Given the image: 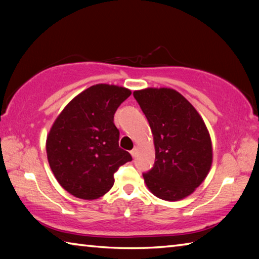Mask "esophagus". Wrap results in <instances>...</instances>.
I'll return each instance as SVG.
<instances>
[{
  "label": "esophagus",
  "mask_w": 259,
  "mask_h": 259,
  "mask_svg": "<svg viewBox=\"0 0 259 259\" xmlns=\"http://www.w3.org/2000/svg\"><path fill=\"white\" fill-rule=\"evenodd\" d=\"M130 154H131V156H133V157H136V155H137V148L134 147V150L130 152Z\"/></svg>",
  "instance_id": "1"
}]
</instances>
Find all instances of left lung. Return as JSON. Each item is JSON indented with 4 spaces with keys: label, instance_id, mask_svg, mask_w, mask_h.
Returning a JSON list of instances; mask_svg holds the SVG:
<instances>
[{
    "label": "left lung",
    "instance_id": "obj_1",
    "mask_svg": "<svg viewBox=\"0 0 259 259\" xmlns=\"http://www.w3.org/2000/svg\"><path fill=\"white\" fill-rule=\"evenodd\" d=\"M134 97L154 139V165L143 174L146 186L162 200L186 198L211 168L212 145L204 121L184 96L170 88L137 90Z\"/></svg>",
    "mask_w": 259,
    "mask_h": 259
}]
</instances>
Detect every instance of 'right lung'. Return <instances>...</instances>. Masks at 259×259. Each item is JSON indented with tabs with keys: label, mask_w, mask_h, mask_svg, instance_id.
Listing matches in <instances>:
<instances>
[{
	"label": "right lung",
	"mask_w": 259,
	"mask_h": 259,
	"mask_svg": "<svg viewBox=\"0 0 259 259\" xmlns=\"http://www.w3.org/2000/svg\"><path fill=\"white\" fill-rule=\"evenodd\" d=\"M131 95L126 88L95 84L69 102L47 137L50 168L61 187L78 199L103 196L114 174L133 157L119 147L114 124L117 107Z\"/></svg>",
	"instance_id": "1"
}]
</instances>
